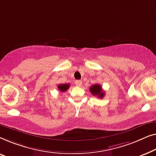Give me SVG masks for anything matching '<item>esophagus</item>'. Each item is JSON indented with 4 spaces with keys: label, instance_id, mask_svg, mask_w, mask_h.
Segmentation results:
<instances>
[{
    "label": "esophagus",
    "instance_id": "esophagus-1",
    "mask_svg": "<svg viewBox=\"0 0 156 156\" xmlns=\"http://www.w3.org/2000/svg\"><path fill=\"white\" fill-rule=\"evenodd\" d=\"M75 83H76V85H77V86H81V85H82V80H76Z\"/></svg>",
    "mask_w": 156,
    "mask_h": 156
}]
</instances>
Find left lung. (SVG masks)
<instances>
[{"instance_id": "obj_1", "label": "left lung", "mask_w": 156, "mask_h": 156, "mask_svg": "<svg viewBox=\"0 0 156 156\" xmlns=\"http://www.w3.org/2000/svg\"><path fill=\"white\" fill-rule=\"evenodd\" d=\"M90 91L92 95L97 96L99 98H102L105 95V92L102 90V87L99 84H95L90 87Z\"/></svg>"}]
</instances>
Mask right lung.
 <instances>
[{
  "instance_id": "1",
  "label": "right lung",
  "mask_w": 156,
  "mask_h": 156,
  "mask_svg": "<svg viewBox=\"0 0 156 156\" xmlns=\"http://www.w3.org/2000/svg\"><path fill=\"white\" fill-rule=\"evenodd\" d=\"M57 87H58V89L59 90H60L61 92H62V93H63V92H66L68 89L69 88L70 85L69 84V83H68V84L67 83H65V84L58 85Z\"/></svg>"
}]
</instances>
